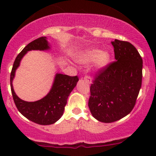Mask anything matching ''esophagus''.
<instances>
[{
	"label": "esophagus",
	"mask_w": 156,
	"mask_h": 156,
	"mask_svg": "<svg viewBox=\"0 0 156 156\" xmlns=\"http://www.w3.org/2000/svg\"><path fill=\"white\" fill-rule=\"evenodd\" d=\"M84 81H86L87 83H89V84H91V82H92V81H91V78L90 76H88V75H86V76L84 78Z\"/></svg>",
	"instance_id": "obj_1"
}]
</instances>
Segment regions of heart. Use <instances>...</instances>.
Listing matches in <instances>:
<instances>
[{
    "instance_id": "b5f03b06",
    "label": "heart",
    "mask_w": 156,
    "mask_h": 156,
    "mask_svg": "<svg viewBox=\"0 0 156 156\" xmlns=\"http://www.w3.org/2000/svg\"><path fill=\"white\" fill-rule=\"evenodd\" d=\"M110 54L107 50H100L98 49H88L82 52L78 56V62L84 65L94 61V66L97 69H103L109 62Z\"/></svg>"
}]
</instances>
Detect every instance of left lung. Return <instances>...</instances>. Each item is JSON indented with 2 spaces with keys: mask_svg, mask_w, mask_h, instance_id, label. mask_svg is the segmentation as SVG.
Returning <instances> with one entry per match:
<instances>
[{
  "mask_svg": "<svg viewBox=\"0 0 156 156\" xmlns=\"http://www.w3.org/2000/svg\"><path fill=\"white\" fill-rule=\"evenodd\" d=\"M115 61L96 74L88 106L99 122L111 123L127 115L136 103L142 84L143 59L127 41H112Z\"/></svg>",
  "mask_w": 156,
  "mask_h": 156,
  "instance_id": "left-lung-1",
  "label": "left lung"
}]
</instances>
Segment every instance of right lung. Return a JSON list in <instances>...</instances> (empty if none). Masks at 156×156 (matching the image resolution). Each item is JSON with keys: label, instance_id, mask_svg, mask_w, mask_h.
Wrapping results in <instances>:
<instances>
[{"label": "right lung", "instance_id": "right-lung-1", "mask_svg": "<svg viewBox=\"0 0 156 156\" xmlns=\"http://www.w3.org/2000/svg\"><path fill=\"white\" fill-rule=\"evenodd\" d=\"M50 49L46 37L33 41L18 54L14 61L10 74V87L12 98L19 112L31 122L41 125H49L57 122L63 115L69 94L76 86L78 76H69L56 73L50 92L44 98L34 102L21 100L12 87L15 72L26 53L30 50H46Z\"/></svg>", "mask_w": 156, "mask_h": 156}]
</instances>
